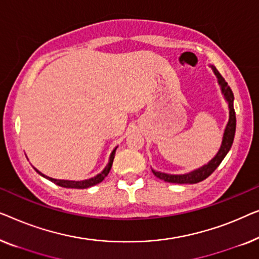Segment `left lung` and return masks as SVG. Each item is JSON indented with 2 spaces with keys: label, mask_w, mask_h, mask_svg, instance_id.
<instances>
[{
  "label": "left lung",
  "mask_w": 259,
  "mask_h": 259,
  "mask_svg": "<svg viewBox=\"0 0 259 259\" xmlns=\"http://www.w3.org/2000/svg\"><path fill=\"white\" fill-rule=\"evenodd\" d=\"M214 74L218 77V82L222 87V92H223L225 98H227L228 103H229V122L227 128H225L224 131V136H223V142H222L221 149L218 151V154L214 156V157L211 159V161L207 163L206 165L202 166L201 169L192 171L190 174L187 175H167V174H162V172H157V171H152L156 177H158L159 180H163L164 182H169V183H177V184H195L198 183V182L204 181L205 178L210 176L211 174L213 172L214 170L217 169L218 165L221 164L222 161H223L225 156L230 150L232 143H234V138H235V133H236V112L234 109V93L230 87L228 85V83L225 82V79L223 78V76L220 74V71L217 70L216 68L212 67Z\"/></svg>",
  "instance_id": "1"
}]
</instances>
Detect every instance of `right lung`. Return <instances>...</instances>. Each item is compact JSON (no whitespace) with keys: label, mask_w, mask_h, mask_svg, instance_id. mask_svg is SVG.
Returning a JSON list of instances; mask_svg holds the SVG:
<instances>
[{"label":"right lung","mask_w":259,"mask_h":259,"mask_svg":"<svg viewBox=\"0 0 259 259\" xmlns=\"http://www.w3.org/2000/svg\"><path fill=\"white\" fill-rule=\"evenodd\" d=\"M115 151H116V149H115L114 151L111 152V156H110V162H109L108 166L105 167V169H104L103 171H102L101 174H98L96 177L90 178V180H85V181H81V182H75V181H63V180H54V178H50V177H47V176H45V175L39 172V171H38L37 169H35V170L37 171V172H38L39 175H42L43 177H46L47 180H49V181L54 182V183L57 184V185H60V187H63V188H71V189H87V188H89V187H93V185H96V184H98V183H101V182L103 181L104 178L108 176L109 171H110V169H111L112 161H114V157H115Z\"/></svg>","instance_id":"obj_1"}]
</instances>
